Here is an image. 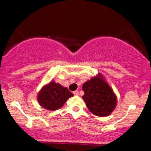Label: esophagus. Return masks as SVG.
<instances>
[{
	"label": "esophagus",
	"mask_w": 151,
	"mask_h": 151,
	"mask_svg": "<svg viewBox=\"0 0 151 151\" xmlns=\"http://www.w3.org/2000/svg\"><path fill=\"white\" fill-rule=\"evenodd\" d=\"M73 93H74V96H78V95H79V92H78V91H77V90L74 91V92H73Z\"/></svg>",
	"instance_id": "34e87169"
}]
</instances>
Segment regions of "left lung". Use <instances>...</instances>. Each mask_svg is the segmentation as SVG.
<instances>
[{
  "instance_id": "1",
  "label": "left lung",
  "mask_w": 151,
  "mask_h": 151,
  "mask_svg": "<svg viewBox=\"0 0 151 151\" xmlns=\"http://www.w3.org/2000/svg\"><path fill=\"white\" fill-rule=\"evenodd\" d=\"M82 89L86 105L96 116H108L116 108V95L100 73L84 83Z\"/></svg>"
}]
</instances>
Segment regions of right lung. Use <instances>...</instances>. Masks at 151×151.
I'll use <instances>...</instances> for the list:
<instances>
[{"label": "right lung", "instance_id": "obj_1", "mask_svg": "<svg viewBox=\"0 0 151 151\" xmlns=\"http://www.w3.org/2000/svg\"><path fill=\"white\" fill-rule=\"evenodd\" d=\"M73 93L55 81H50L41 88L37 94V101L44 109L56 111L62 108Z\"/></svg>", "mask_w": 151, "mask_h": 151}]
</instances>
